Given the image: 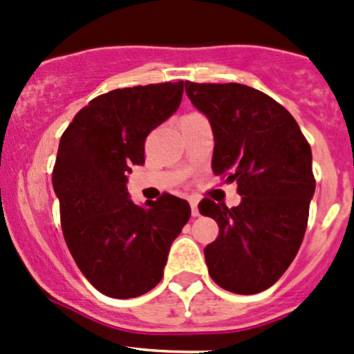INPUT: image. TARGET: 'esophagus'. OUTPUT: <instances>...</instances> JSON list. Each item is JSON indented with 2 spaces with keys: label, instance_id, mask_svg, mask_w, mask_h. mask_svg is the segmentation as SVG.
<instances>
[{
  "label": "esophagus",
  "instance_id": "1",
  "mask_svg": "<svg viewBox=\"0 0 354 354\" xmlns=\"http://www.w3.org/2000/svg\"><path fill=\"white\" fill-rule=\"evenodd\" d=\"M189 205H192V215L193 217H198L200 210H198V202L195 198H189Z\"/></svg>",
  "mask_w": 354,
  "mask_h": 354
}]
</instances>
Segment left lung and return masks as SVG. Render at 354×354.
I'll list each match as a JSON object with an SVG mask.
<instances>
[{"mask_svg":"<svg viewBox=\"0 0 354 354\" xmlns=\"http://www.w3.org/2000/svg\"><path fill=\"white\" fill-rule=\"evenodd\" d=\"M214 132L212 169L236 181L237 207L203 200L218 237L208 244L212 280L239 295L270 288L293 261L315 192L312 151L295 118L271 96L245 84L185 83Z\"/></svg>","mask_w":354,"mask_h":354,"instance_id":"8db88e82","label":"left lung"}]
</instances>
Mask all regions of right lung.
<instances>
[{
    "label": "right lung",
    "instance_id": "obj_1",
    "mask_svg": "<svg viewBox=\"0 0 354 354\" xmlns=\"http://www.w3.org/2000/svg\"><path fill=\"white\" fill-rule=\"evenodd\" d=\"M183 81L133 86L93 98L62 133L52 185L66 244L103 295L132 299L161 281L167 252L192 210L165 195L139 207L127 192L144 142L180 109Z\"/></svg>",
    "mask_w": 354,
    "mask_h": 354
}]
</instances>
